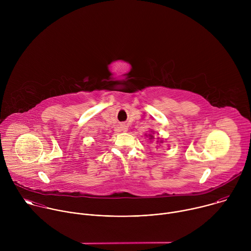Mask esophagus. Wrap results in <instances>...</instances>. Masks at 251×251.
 Returning a JSON list of instances; mask_svg holds the SVG:
<instances>
[{
    "instance_id": "34e87169",
    "label": "esophagus",
    "mask_w": 251,
    "mask_h": 251,
    "mask_svg": "<svg viewBox=\"0 0 251 251\" xmlns=\"http://www.w3.org/2000/svg\"><path fill=\"white\" fill-rule=\"evenodd\" d=\"M119 129H120V131L125 132V131H127V126H126V125H120Z\"/></svg>"
}]
</instances>
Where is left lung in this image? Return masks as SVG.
I'll return each instance as SVG.
<instances>
[{"mask_svg": "<svg viewBox=\"0 0 251 251\" xmlns=\"http://www.w3.org/2000/svg\"><path fill=\"white\" fill-rule=\"evenodd\" d=\"M154 131L153 130H151L150 131V133L149 134H145V136L148 138V140L150 141V142H152L153 140H154ZM164 143V139L163 138H157V144H159V145H161V144H163Z\"/></svg>", "mask_w": 251, "mask_h": 251, "instance_id": "8db88e82", "label": "left lung"}]
</instances>
